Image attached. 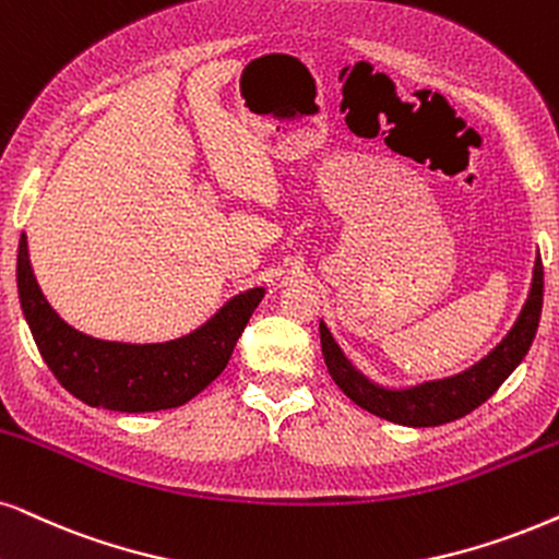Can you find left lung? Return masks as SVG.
<instances>
[{
  "label": "left lung",
  "mask_w": 559,
  "mask_h": 559,
  "mask_svg": "<svg viewBox=\"0 0 559 559\" xmlns=\"http://www.w3.org/2000/svg\"><path fill=\"white\" fill-rule=\"evenodd\" d=\"M542 299L544 265L542 258H536L532 294H528L524 309H521L519 322H515L513 330L508 332L506 341L500 343L490 356L472 366L469 371L443 381H428V384L415 386V390H381V386L371 384L369 379H364L361 373L345 361V356L341 348H337V343L332 341V335L324 324H320L322 356L324 364H328L332 381H335L358 407L369 409V413L379 415V418L384 420L400 423V426H443V423L464 418L472 409L483 405L487 397H492V394L498 392V386L511 377L515 366L524 361L528 348H532L536 328H539Z\"/></svg>",
  "instance_id": "obj_1"
}]
</instances>
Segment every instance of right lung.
Returning <instances> with one entry per match:
<instances>
[{"label": "right lung", "instance_id": "obj_1", "mask_svg": "<svg viewBox=\"0 0 559 559\" xmlns=\"http://www.w3.org/2000/svg\"><path fill=\"white\" fill-rule=\"evenodd\" d=\"M17 292L40 356L67 392L90 407L118 413H154L186 405L227 369L231 350L263 299L252 288L218 312L193 335L173 343L126 345L105 343L69 328L40 294L27 237H20Z\"/></svg>", "mask_w": 559, "mask_h": 559}]
</instances>
